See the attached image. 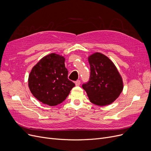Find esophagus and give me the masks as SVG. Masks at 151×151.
<instances>
[{
    "label": "esophagus",
    "mask_w": 151,
    "mask_h": 151,
    "mask_svg": "<svg viewBox=\"0 0 151 151\" xmlns=\"http://www.w3.org/2000/svg\"><path fill=\"white\" fill-rule=\"evenodd\" d=\"M81 81H79V80H78V81H77L76 82H75V83H76V86H79L80 85V84H81Z\"/></svg>",
    "instance_id": "34e87169"
}]
</instances>
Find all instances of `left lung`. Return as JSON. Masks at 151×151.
<instances>
[{"label": "left lung", "mask_w": 151, "mask_h": 151, "mask_svg": "<svg viewBox=\"0 0 151 151\" xmlns=\"http://www.w3.org/2000/svg\"><path fill=\"white\" fill-rule=\"evenodd\" d=\"M89 81L82 85L90 101L98 106L111 104L123 90L122 77L114 64L104 55L95 53L88 58Z\"/></svg>", "instance_id": "obj_1"}]
</instances>
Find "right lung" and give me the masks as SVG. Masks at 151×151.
Instances as JSON below:
<instances>
[{
	"label": "right lung",
	"instance_id": "obj_1",
	"mask_svg": "<svg viewBox=\"0 0 151 151\" xmlns=\"http://www.w3.org/2000/svg\"><path fill=\"white\" fill-rule=\"evenodd\" d=\"M65 58L51 53L42 58L29 76L28 84L33 96L50 106H56L66 99L75 83L68 78Z\"/></svg>",
	"mask_w": 151,
	"mask_h": 151
}]
</instances>
